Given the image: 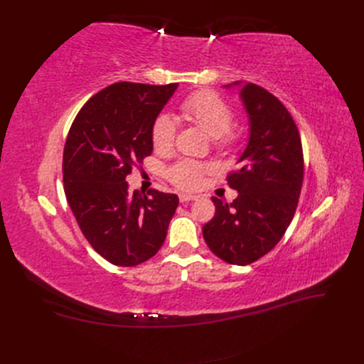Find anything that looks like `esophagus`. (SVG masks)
<instances>
[{
    "label": "esophagus",
    "instance_id": "1",
    "mask_svg": "<svg viewBox=\"0 0 364 364\" xmlns=\"http://www.w3.org/2000/svg\"><path fill=\"white\" fill-rule=\"evenodd\" d=\"M199 199V196H194V194H179V200L183 203V202H191V200H197Z\"/></svg>",
    "mask_w": 364,
    "mask_h": 364
}]
</instances>
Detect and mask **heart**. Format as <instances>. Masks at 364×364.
Returning <instances> with one entry per match:
<instances>
[{"label": "heart", "instance_id": "heart-1", "mask_svg": "<svg viewBox=\"0 0 364 364\" xmlns=\"http://www.w3.org/2000/svg\"><path fill=\"white\" fill-rule=\"evenodd\" d=\"M181 112L185 119L200 127L208 136H211L214 146L220 150H228L235 146L238 135L232 129V109H230L217 94L209 91L194 92L186 97L181 105ZM151 144L158 151H168L176 138L174 119L168 114H161L151 124ZM211 171V165L182 159L168 170L170 181L182 190L199 188L203 176Z\"/></svg>", "mask_w": 364, "mask_h": 364}]
</instances>
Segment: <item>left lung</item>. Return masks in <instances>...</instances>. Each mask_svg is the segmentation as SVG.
I'll return each instance as SVG.
<instances>
[{
  "label": "left lung",
  "instance_id": "1",
  "mask_svg": "<svg viewBox=\"0 0 364 364\" xmlns=\"http://www.w3.org/2000/svg\"><path fill=\"white\" fill-rule=\"evenodd\" d=\"M249 117L250 135L238 167L228 176L238 191L232 203L213 197L215 215L203 226L214 255L247 266L269 253L287 230L304 181L302 142L277 97L255 83L235 82Z\"/></svg>",
  "mask_w": 364,
  "mask_h": 364
}]
</instances>
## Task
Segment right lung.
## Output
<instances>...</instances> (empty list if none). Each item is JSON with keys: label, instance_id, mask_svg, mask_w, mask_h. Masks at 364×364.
<instances>
[{"label": "right lung", "instance_id": "right-lung-1", "mask_svg": "<svg viewBox=\"0 0 364 364\" xmlns=\"http://www.w3.org/2000/svg\"><path fill=\"white\" fill-rule=\"evenodd\" d=\"M178 83L118 82L92 95L63 149V183L85 238L111 264L134 267L164 245L176 194L129 193L126 176L153 151L151 124Z\"/></svg>", "mask_w": 364, "mask_h": 364}]
</instances>
